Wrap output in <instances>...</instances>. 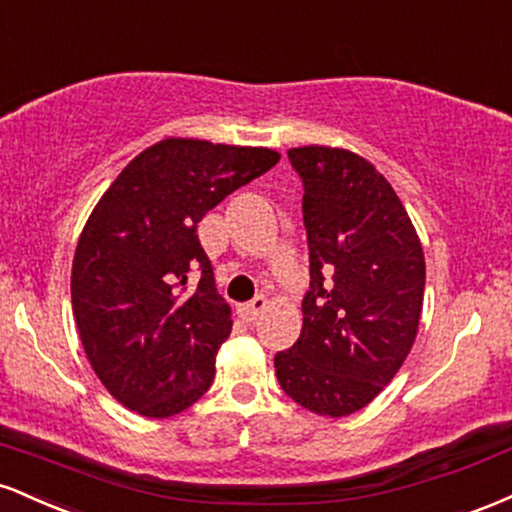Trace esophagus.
<instances>
[{"instance_id": "34e87169", "label": "esophagus", "mask_w": 512, "mask_h": 512, "mask_svg": "<svg viewBox=\"0 0 512 512\" xmlns=\"http://www.w3.org/2000/svg\"><path fill=\"white\" fill-rule=\"evenodd\" d=\"M264 308H267V298H264V296H255L250 303L240 305L238 313H240V317H243L245 322H255L257 317L262 315Z\"/></svg>"}]
</instances>
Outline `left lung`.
I'll use <instances>...</instances> for the list:
<instances>
[{
  "label": "left lung",
  "mask_w": 512,
  "mask_h": 512,
  "mask_svg": "<svg viewBox=\"0 0 512 512\" xmlns=\"http://www.w3.org/2000/svg\"><path fill=\"white\" fill-rule=\"evenodd\" d=\"M310 289L303 330L274 356L281 390L320 416L363 409L402 368L419 330L426 262L409 214L366 158L301 146Z\"/></svg>",
  "instance_id": "1"
}]
</instances>
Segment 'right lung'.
<instances>
[{
    "instance_id": "obj_1",
    "label": "right lung",
    "mask_w": 512,
    "mask_h": 512,
    "mask_svg": "<svg viewBox=\"0 0 512 512\" xmlns=\"http://www.w3.org/2000/svg\"><path fill=\"white\" fill-rule=\"evenodd\" d=\"M276 163L272 149L163 139L96 204L76 245L72 308L88 361L127 409L166 419L209 390L233 320L197 223Z\"/></svg>"
}]
</instances>
